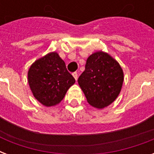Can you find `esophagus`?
Masks as SVG:
<instances>
[{
    "label": "esophagus",
    "instance_id": "1",
    "mask_svg": "<svg viewBox=\"0 0 154 154\" xmlns=\"http://www.w3.org/2000/svg\"><path fill=\"white\" fill-rule=\"evenodd\" d=\"M72 76H73V77H74V78H75V80L77 81V72H72Z\"/></svg>",
    "mask_w": 154,
    "mask_h": 154
}]
</instances>
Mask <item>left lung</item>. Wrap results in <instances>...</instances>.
I'll list each match as a JSON object with an SVG mask.
<instances>
[{"instance_id":"8db88e82","label":"left lung","mask_w":154,"mask_h":154,"mask_svg":"<svg viewBox=\"0 0 154 154\" xmlns=\"http://www.w3.org/2000/svg\"><path fill=\"white\" fill-rule=\"evenodd\" d=\"M124 81L119 63L108 53L97 52L88 57L78 84L92 106L103 109L115 101Z\"/></svg>"}]
</instances>
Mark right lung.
Masks as SVG:
<instances>
[{
  "instance_id": "1",
  "label": "right lung",
  "mask_w": 154,
  "mask_h": 154,
  "mask_svg": "<svg viewBox=\"0 0 154 154\" xmlns=\"http://www.w3.org/2000/svg\"><path fill=\"white\" fill-rule=\"evenodd\" d=\"M28 82L35 98L49 107L62 101L75 79L58 53L53 52L32 63L28 72Z\"/></svg>"
}]
</instances>
